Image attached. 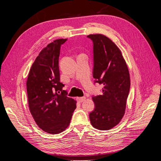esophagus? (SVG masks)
Returning <instances> with one entry per match:
<instances>
[{
	"mask_svg": "<svg viewBox=\"0 0 161 161\" xmlns=\"http://www.w3.org/2000/svg\"><path fill=\"white\" fill-rule=\"evenodd\" d=\"M85 97H77L76 100L78 101V102H79V103H82V101H84L85 100Z\"/></svg>",
	"mask_w": 161,
	"mask_h": 161,
	"instance_id": "esophagus-1",
	"label": "esophagus"
}]
</instances>
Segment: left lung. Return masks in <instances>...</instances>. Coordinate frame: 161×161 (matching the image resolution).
I'll return each instance as SVG.
<instances>
[{"label": "left lung", "mask_w": 161, "mask_h": 161, "mask_svg": "<svg viewBox=\"0 0 161 161\" xmlns=\"http://www.w3.org/2000/svg\"><path fill=\"white\" fill-rule=\"evenodd\" d=\"M93 42L95 82L103 85L102 94L92 97L95 108L89 118L92 125L108 130L118 125L125 114L130 88V73L119 47L102 34L87 36Z\"/></svg>", "instance_id": "left-lung-1"}]
</instances>
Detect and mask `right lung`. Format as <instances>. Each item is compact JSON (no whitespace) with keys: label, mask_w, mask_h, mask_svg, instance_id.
<instances>
[{"label":"right lung","mask_w":161,"mask_h":161,"mask_svg":"<svg viewBox=\"0 0 161 161\" xmlns=\"http://www.w3.org/2000/svg\"><path fill=\"white\" fill-rule=\"evenodd\" d=\"M67 39L49 43L39 53L29 72L27 91L29 108L37 125L52 134L69 125L76 101L68 97L60 81L58 59L60 46Z\"/></svg>","instance_id":"right-lung-1"}]
</instances>
